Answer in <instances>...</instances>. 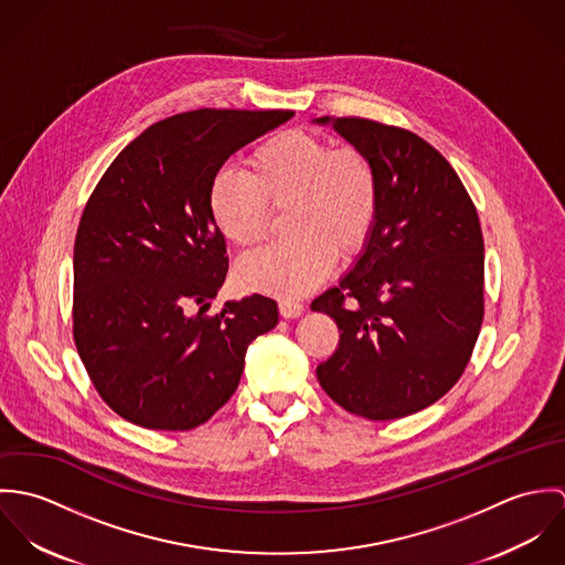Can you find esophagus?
Instances as JSON below:
<instances>
[{
  "instance_id": "esophagus-1",
  "label": "esophagus",
  "mask_w": 565,
  "mask_h": 565,
  "mask_svg": "<svg viewBox=\"0 0 565 565\" xmlns=\"http://www.w3.org/2000/svg\"><path fill=\"white\" fill-rule=\"evenodd\" d=\"M278 311L282 318H300L305 313V305L298 300H280Z\"/></svg>"
}]
</instances>
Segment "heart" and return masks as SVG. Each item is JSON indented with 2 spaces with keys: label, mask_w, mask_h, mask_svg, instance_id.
Returning <instances> with one entry per match:
<instances>
[{
  "label": "heart",
  "mask_w": 565,
  "mask_h": 565,
  "mask_svg": "<svg viewBox=\"0 0 565 565\" xmlns=\"http://www.w3.org/2000/svg\"><path fill=\"white\" fill-rule=\"evenodd\" d=\"M247 175L217 171L206 209L213 226L239 249L269 233L271 211L289 206L287 242L269 245L237 267L245 289L302 296L316 289L337 256L354 260L374 235L381 209L379 173L356 146H337L309 130H282L245 159Z\"/></svg>",
  "instance_id": "b5f03b06"
}]
</instances>
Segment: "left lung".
<instances>
[{
  "label": "left lung",
  "instance_id": "1",
  "mask_svg": "<svg viewBox=\"0 0 565 565\" xmlns=\"http://www.w3.org/2000/svg\"><path fill=\"white\" fill-rule=\"evenodd\" d=\"M332 128L374 162L381 209L354 269L311 305L339 328L318 381L354 415L398 419L446 396L470 363L484 316L481 222L452 164L415 132L363 117Z\"/></svg>",
  "mask_w": 565,
  "mask_h": 565
}]
</instances>
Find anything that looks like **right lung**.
<instances>
[{
  "mask_svg": "<svg viewBox=\"0 0 565 565\" xmlns=\"http://www.w3.org/2000/svg\"><path fill=\"white\" fill-rule=\"evenodd\" d=\"M291 117L233 108L167 117L93 189L74 245V341L93 387L124 419L150 430L204 424L237 392L247 345L278 323L276 302L258 294L206 316L228 274L206 195L231 154Z\"/></svg>",
  "mask_w": 565,
  "mask_h": 565,
  "instance_id": "right-lung-1",
  "label": "right lung"
}]
</instances>
